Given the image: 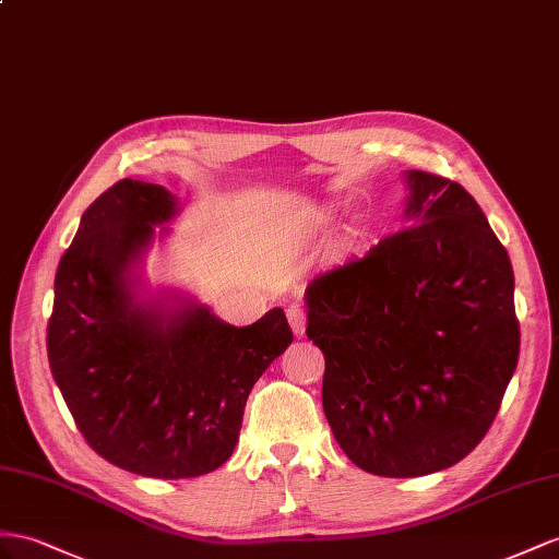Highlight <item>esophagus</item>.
I'll use <instances>...</instances> for the list:
<instances>
[{
  "label": "esophagus",
  "instance_id": "1",
  "mask_svg": "<svg viewBox=\"0 0 559 559\" xmlns=\"http://www.w3.org/2000/svg\"><path fill=\"white\" fill-rule=\"evenodd\" d=\"M285 317H288V321H290L293 333L297 337H302L305 331H307V311L299 307V305H290L288 311H285Z\"/></svg>",
  "mask_w": 559,
  "mask_h": 559
}]
</instances>
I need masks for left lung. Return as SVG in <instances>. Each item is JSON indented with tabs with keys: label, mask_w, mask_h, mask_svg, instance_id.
Returning <instances> with one entry per match:
<instances>
[{
	"label": "left lung",
	"mask_w": 559,
	"mask_h": 559,
	"mask_svg": "<svg viewBox=\"0 0 559 559\" xmlns=\"http://www.w3.org/2000/svg\"><path fill=\"white\" fill-rule=\"evenodd\" d=\"M408 226L307 285L323 411L354 465L423 477L489 432L520 359L514 274L461 183L408 171Z\"/></svg>",
	"instance_id": "1"
}]
</instances>
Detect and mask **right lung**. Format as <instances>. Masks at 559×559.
I'll list each match as a JSON object with an SVG mask.
<instances>
[{
	"instance_id": "1",
	"label": "right lung",
	"mask_w": 559,
	"mask_h": 559,
	"mask_svg": "<svg viewBox=\"0 0 559 559\" xmlns=\"http://www.w3.org/2000/svg\"><path fill=\"white\" fill-rule=\"evenodd\" d=\"M175 205L163 186L134 179L98 195L61 257L47 325L51 373L82 437L153 479L224 465L254 382L293 342L283 309L236 328L203 307L134 305L127 274Z\"/></svg>"
}]
</instances>
